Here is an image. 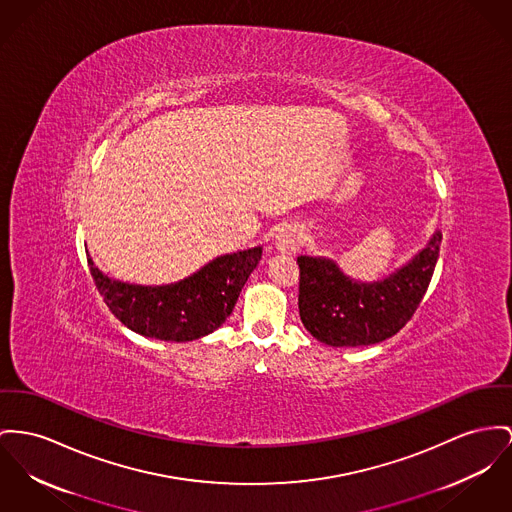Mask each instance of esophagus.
<instances>
[{
	"mask_svg": "<svg viewBox=\"0 0 512 512\" xmlns=\"http://www.w3.org/2000/svg\"><path fill=\"white\" fill-rule=\"evenodd\" d=\"M303 240H301V233L295 225H283L277 233H275V248L279 252H287L293 254L301 248Z\"/></svg>",
	"mask_w": 512,
	"mask_h": 512,
	"instance_id": "1",
	"label": "esophagus"
}]
</instances>
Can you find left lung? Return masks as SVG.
Listing matches in <instances>:
<instances>
[{
  "instance_id": "obj_1",
  "label": "left lung",
  "mask_w": 512,
  "mask_h": 512,
  "mask_svg": "<svg viewBox=\"0 0 512 512\" xmlns=\"http://www.w3.org/2000/svg\"><path fill=\"white\" fill-rule=\"evenodd\" d=\"M443 233L435 235L406 266L382 281L347 277L322 256H299V314L308 332L326 345H373L398 334L419 307L437 266Z\"/></svg>"
}]
</instances>
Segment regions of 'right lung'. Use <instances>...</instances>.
Returning <instances> with one entry per match:
<instances>
[{
    "mask_svg": "<svg viewBox=\"0 0 512 512\" xmlns=\"http://www.w3.org/2000/svg\"><path fill=\"white\" fill-rule=\"evenodd\" d=\"M262 246L223 254L171 285H132L110 279L87 256L106 307L139 336L163 341L200 340L217 330L237 305Z\"/></svg>",
    "mask_w": 512,
    "mask_h": 512,
    "instance_id": "obj_1",
    "label": "right lung"
}]
</instances>
